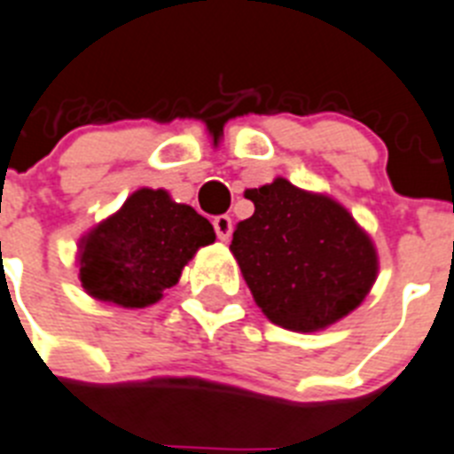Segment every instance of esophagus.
<instances>
[{"instance_id":"1","label":"esophagus","mask_w":454,"mask_h":454,"mask_svg":"<svg viewBox=\"0 0 454 454\" xmlns=\"http://www.w3.org/2000/svg\"><path fill=\"white\" fill-rule=\"evenodd\" d=\"M212 223H215L216 238L226 242V239L231 238V233H233V221H231V216L219 215V216H215V221H212Z\"/></svg>"}]
</instances>
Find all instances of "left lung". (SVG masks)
Here are the masks:
<instances>
[{
  "instance_id": "8db88e82",
  "label": "left lung",
  "mask_w": 454,
  "mask_h": 454,
  "mask_svg": "<svg viewBox=\"0 0 454 454\" xmlns=\"http://www.w3.org/2000/svg\"><path fill=\"white\" fill-rule=\"evenodd\" d=\"M245 196L256 209L235 226L231 251L270 321L314 333L363 302L379 261L341 205L281 177Z\"/></svg>"
}]
</instances>
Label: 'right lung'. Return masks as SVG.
<instances>
[{
  "mask_svg": "<svg viewBox=\"0 0 454 454\" xmlns=\"http://www.w3.org/2000/svg\"><path fill=\"white\" fill-rule=\"evenodd\" d=\"M212 242L215 228L196 209L173 203L163 189H140L82 239L80 281L98 300L147 307Z\"/></svg>",
  "mask_w": 454,
  "mask_h": 454,
  "instance_id": "1",
  "label": "right lung"
}]
</instances>
